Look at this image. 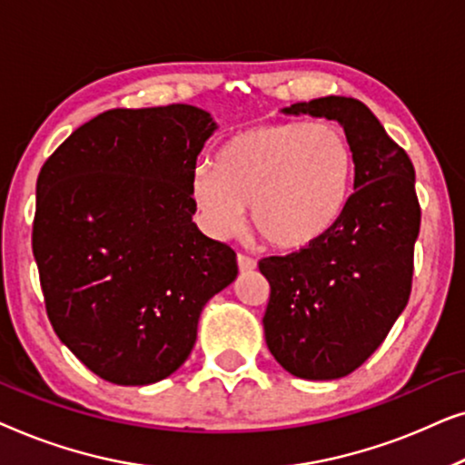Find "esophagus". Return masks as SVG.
Returning a JSON list of instances; mask_svg holds the SVG:
<instances>
[{
    "label": "esophagus",
    "mask_w": 465,
    "mask_h": 465,
    "mask_svg": "<svg viewBox=\"0 0 465 465\" xmlns=\"http://www.w3.org/2000/svg\"><path fill=\"white\" fill-rule=\"evenodd\" d=\"M237 262H239V269L243 271V272L256 269V260L247 256V253H239V256H237Z\"/></svg>",
    "instance_id": "obj_1"
}]
</instances>
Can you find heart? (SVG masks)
I'll return each instance as SVG.
<instances>
[{"label":"heart","mask_w":465,"mask_h":465,"mask_svg":"<svg viewBox=\"0 0 465 465\" xmlns=\"http://www.w3.org/2000/svg\"><path fill=\"white\" fill-rule=\"evenodd\" d=\"M355 156L336 123L258 124L220 145L215 163L199 164L190 194L215 237L237 232L243 207L271 245L304 247L323 237L351 199Z\"/></svg>","instance_id":"heart-1"}]
</instances>
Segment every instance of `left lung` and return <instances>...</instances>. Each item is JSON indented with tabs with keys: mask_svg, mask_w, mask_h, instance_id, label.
<instances>
[{
	"mask_svg": "<svg viewBox=\"0 0 465 465\" xmlns=\"http://www.w3.org/2000/svg\"><path fill=\"white\" fill-rule=\"evenodd\" d=\"M283 112L339 120L353 148L355 190L323 237L258 262L271 285L266 345L294 377L341 379L377 351L409 302L421 224L415 167L358 99L330 94Z\"/></svg>",
	"mask_w": 465,
	"mask_h": 465,
	"instance_id": "1",
	"label": "left lung"
}]
</instances>
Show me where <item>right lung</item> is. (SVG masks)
Segmentation results:
<instances>
[{
  "label": "right lung",
  "mask_w": 465,
  "mask_h": 465,
  "mask_svg": "<svg viewBox=\"0 0 465 465\" xmlns=\"http://www.w3.org/2000/svg\"><path fill=\"white\" fill-rule=\"evenodd\" d=\"M215 129L194 105L107 110L42 164L34 256L56 336L97 377L150 385L193 351L205 302L237 277L193 222L190 180Z\"/></svg>",
  "instance_id": "add662e5"
}]
</instances>
